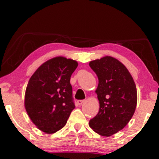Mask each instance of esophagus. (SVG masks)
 <instances>
[{
	"label": "esophagus",
	"instance_id": "obj_1",
	"mask_svg": "<svg viewBox=\"0 0 159 159\" xmlns=\"http://www.w3.org/2000/svg\"><path fill=\"white\" fill-rule=\"evenodd\" d=\"M84 100H78L77 104L79 106H81L82 103H84Z\"/></svg>",
	"mask_w": 159,
	"mask_h": 159
}]
</instances>
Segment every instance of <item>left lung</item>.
<instances>
[{
  "instance_id": "left-lung-1",
  "label": "left lung",
  "mask_w": 159,
  "mask_h": 159,
  "mask_svg": "<svg viewBox=\"0 0 159 159\" xmlns=\"http://www.w3.org/2000/svg\"><path fill=\"white\" fill-rule=\"evenodd\" d=\"M90 68L98 78L95 93L99 111L89 125L100 135L108 137L122 129L133 116L137 106V88L129 71L111 56L92 61Z\"/></svg>"
}]
</instances>
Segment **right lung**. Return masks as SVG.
I'll use <instances>...</instances> for the list:
<instances>
[{"label": "right lung", "mask_w": 159, "mask_h": 159, "mask_svg": "<svg viewBox=\"0 0 159 159\" xmlns=\"http://www.w3.org/2000/svg\"><path fill=\"white\" fill-rule=\"evenodd\" d=\"M77 66L76 61L56 57L41 65L30 79L25 108L41 131L54 133L66 124L75 108L70 78Z\"/></svg>", "instance_id": "obj_1"}]
</instances>
